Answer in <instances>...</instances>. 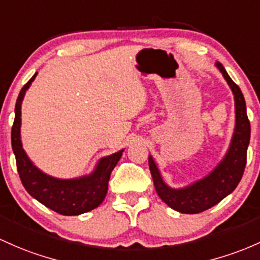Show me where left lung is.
<instances>
[{"instance_id": "8db88e82", "label": "left lung", "mask_w": 260, "mask_h": 260, "mask_svg": "<svg viewBox=\"0 0 260 260\" xmlns=\"http://www.w3.org/2000/svg\"><path fill=\"white\" fill-rule=\"evenodd\" d=\"M217 68L232 88L236 101V129L232 143L215 170L195 184L175 190L165 185L155 162L149 156V169L152 173L156 192L168 206L181 213H200L217 205L221 200L236 189L243 176L247 164V149L250 139V123L247 116L246 101L238 85L233 82L223 65L217 62Z\"/></svg>"}]
</instances>
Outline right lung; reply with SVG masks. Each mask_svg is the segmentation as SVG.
I'll return each mask as SVG.
<instances>
[{
  "instance_id": "add662e5",
  "label": "right lung",
  "mask_w": 260,
  "mask_h": 260,
  "mask_svg": "<svg viewBox=\"0 0 260 260\" xmlns=\"http://www.w3.org/2000/svg\"><path fill=\"white\" fill-rule=\"evenodd\" d=\"M36 76L37 73L22 87L14 108L16 116L11 132V141H12L13 153L16 155L19 178L28 193L48 209L64 216H76L88 212L100 206V204L104 201L107 193L111 173L121 159L123 150L102 158L95 172L91 175L80 179L60 180V179L51 178L37 169L24 153L22 148L21 136H19L22 100L24 98L25 90L30 86Z\"/></svg>"
}]
</instances>
